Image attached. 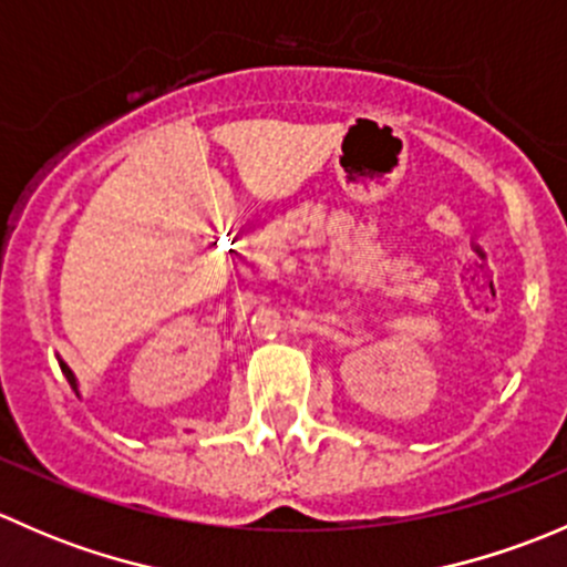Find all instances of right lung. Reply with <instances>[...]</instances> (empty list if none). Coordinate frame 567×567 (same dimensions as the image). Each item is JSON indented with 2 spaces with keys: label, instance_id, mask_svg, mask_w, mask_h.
Masks as SVG:
<instances>
[{
  "label": "right lung",
  "instance_id": "add662e5",
  "mask_svg": "<svg viewBox=\"0 0 567 567\" xmlns=\"http://www.w3.org/2000/svg\"><path fill=\"white\" fill-rule=\"evenodd\" d=\"M60 368H62V373H65L68 384H71V386H73V390H79V386H76V379H73V373H71V368H68V364H65V362H60Z\"/></svg>",
  "mask_w": 567,
  "mask_h": 567
}]
</instances>
